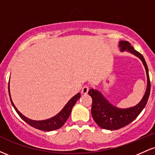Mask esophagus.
Returning a JSON list of instances; mask_svg holds the SVG:
<instances>
[{
  "mask_svg": "<svg viewBox=\"0 0 155 155\" xmlns=\"http://www.w3.org/2000/svg\"><path fill=\"white\" fill-rule=\"evenodd\" d=\"M89 91V87L87 85H84V86L83 87L82 89H81V92H82L83 94H87Z\"/></svg>",
  "mask_w": 155,
  "mask_h": 155,
  "instance_id": "1",
  "label": "esophagus"
}]
</instances>
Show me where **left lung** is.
<instances>
[{
  "instance_id": "left-lung-1",
  "label": "left lung",
  "mask_w": 155,
  "mask_h": 155,
  "mask_svg": "<svg viewBox=\"0 0 155 155\" xmlns=\"http://www.w3.org/2000/svg\"><path fill=\"white\" fill-rule=\"evenodd\" d=\"M119 47L120 48V51L126 50L140 58L144 65L147 72V87L144 95L140 103H138L136 106L128 108L115 107L110 104L99 91L94 89H90L89 90L88 94L91 96L92 99L91 113L94 120L99 127L110 130L122 128L132 122L140 114L147 105L151 90L148 67L143 55L130 46L129 42L125 41H120Z\"/></svg>"
}]
</instances>
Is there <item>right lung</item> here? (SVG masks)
<instances>
[{
	"mask_svg": "<svg viewBox=\"0 0 155 155\" xmlns=\"http://www.w3.org/2000/svg\"><path fill=\"white\" fill-rule=\"evenodd\" d=\"M8 93H9V84H8ZM81 97L80 93L76 94L75 96L72 97L68 102L67 103V104L65 105V107L60 111L59 113L57 115H55L54 117H51L50 119H48V120H41V121H36V120H30L28 117H25L24 115H22V114L19 112L17 108H16V106L14 104V103L12 102V99H11V102H12V106H14L15 109L17 111V113L18 114L19 116L25 122H27L29 125L32 126V127H35V128L44 131H51V130H55L57 129H59L62 126L65 124V122H66L68 118L70 116L71 113V109L73 106L75 105L76 101L79 99V97Z\"/></svg>",
	"mask_w": 155,
	"mask_h": 155,
	"instance_id": "right-lung-1",
	"label": "right lung"
}]
</instances>
